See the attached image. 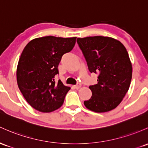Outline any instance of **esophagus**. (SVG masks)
<instances>
[{"mask_svg": "<svg viewBox=\"0 0 148 148\" xmlns=\"http://www.w3.org/2000/svg\"><path fill=\"white\" fill-rule=\"evenodd\" d=\"M81 86H82V84H79H79H77V85L74 86V88H76V89H79V88H80Z\"/></svg>", "mask_w": 148, "mask_h": 148, "instance_id": "esophagus-1", "label": "esophagus"}]
</instances>
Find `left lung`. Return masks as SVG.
<instances>
[{"label":"left lung","instance_id":"obj_1","mask_svg":"<svg viewBox=\"0 0 148 148\" xmlns=\"http://www.w3.org/2000/svg\"><path fill=\"white\" fill-rule=\"evenodd\" d=\"M90 73L98 74V84L90 86L92 96L84 101L95 112L116 108L129 90L132 64L124 45L111 37L89 36L77 40Z\"/></svg>","mask_w":148,"mask_h":148}]
</instances>
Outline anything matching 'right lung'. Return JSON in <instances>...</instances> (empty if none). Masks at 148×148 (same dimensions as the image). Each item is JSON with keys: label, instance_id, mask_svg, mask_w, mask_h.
<instances>
[{"label": "right lung", "instance_id": "obj_1", "mask_svg": "<svg viewBox=\"0 0 148 148\" xmlns=\"http://www.w3.org/2000/svg\"><path fill=\"white\" fill-rule=\"evenodd\" d=\"M77 37L48 36L32 40L24 48L17 67V82L29 105L41 112H51L62 105L70 87L60 80L58 64L64 54L74 48Z\"/></svg>", "mask_w": 148, "mask_h": 148}]
</instances>
